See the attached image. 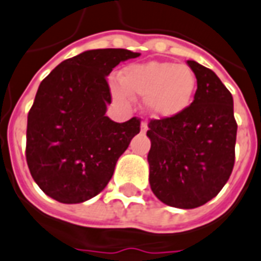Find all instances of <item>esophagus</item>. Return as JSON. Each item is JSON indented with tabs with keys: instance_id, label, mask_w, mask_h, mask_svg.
Here are the masks:
<instances>
[{
	"instance_id": "esophagus-1",
	"label": "esophagus",
	"mask_w": 261,
	"mask_h": 261,
	"mask_svg": "<svg viewBox=\"0 0 261 261\" xmlns=\"http://www.w3.org/2000/svg\"><path fill=\"white\" fill-rule=\"evenodd\" d=\"M140 129H141V132H143V133L147 132V130H148V124H147V121H143V122H141Z\"/></svg>"
}]
</instances>
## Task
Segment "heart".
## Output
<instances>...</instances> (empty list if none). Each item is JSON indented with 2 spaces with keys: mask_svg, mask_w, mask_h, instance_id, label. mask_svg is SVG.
<instances>
[{
  "mask_svg": "<svg viewBox=\"0 0 261 261\" xmlns=\"http://www.w3.org/2000/svg\"><path fill=\"white\" fill-rule=\"evenodd\" d=\"M120 82L112 85L113 97L129 103L132 95L144 98L145 109L156 118H172L191 105L197 76L186 64L147 62L130 64L121 71Z\"/></svg>",
  "mask_w": 261,
  "mask_h": 261,
  "instance_id": "heart-1",
  "label": "heart"
}]
</instances>
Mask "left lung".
Returning a JSON list of instances; mask_svg holds the SVG:
<instances>
[{"instance_id": "left-lung-1", "label": "left lung", "mask_w": 261, "mask_h": 261, "mask_svg": "<svg viewBox=\"0 0 261 261\" xmlns=\"http://www.w3.org/2000/svg\"><path fill=\"white\" fill-rule=\"evenodd\" d=\"M187 64L197 76L194 101L179 116L151 120L147 132L151 190L179 209L205 205L220 193L234 166L237 135L230 91L210 68Z\"/></svg>"}]
</instances>
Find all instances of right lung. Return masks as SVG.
Masks as SVG:
<instances>
[{
	"mask_svg": "<svg viewBox=\"0 0 261 261\" xmlns=\"http://www.w3.org/2000/svg\"><path fill=\"white\" fill-rule=\"evenodd\" d=\"M140 56L122 48L90 49L63 60L41 81L27 125V163L48 197L81 203L113 176L118 158L140 132V120L114 122L106 76Z\"/></svg>",
	"mask_w": 261,
	"mask_h": 261,
	"instance_id": "obj_1",
	"label": "right lung"
}]
</instances>
